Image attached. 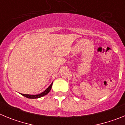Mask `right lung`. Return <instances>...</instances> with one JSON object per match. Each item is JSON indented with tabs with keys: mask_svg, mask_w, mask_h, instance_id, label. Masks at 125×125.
Segmentation results:
<instances>
[{
	"mask_svg": "<svg viewBox=\"0 0 125 125\" xmlns=\"http://www.w3.org/2000/svg\"><path fill=\"white\" fill-rule=\"evenodd\" d=\"M52 83H51V84L50 86H49L48 87V88H47L44 91V92H42V93H41V94H36V95L24 94H21L22 96H24L26 97V98H31V99H36V98H41V97H42V96H44L46 95V94H47L51 91V88H52Z\"/></svg>",
	"mask_w": 125,
	"mask_h": 125,
	"instance_id": "add662e5",
	"label": "right lung"
}]
</instances>
